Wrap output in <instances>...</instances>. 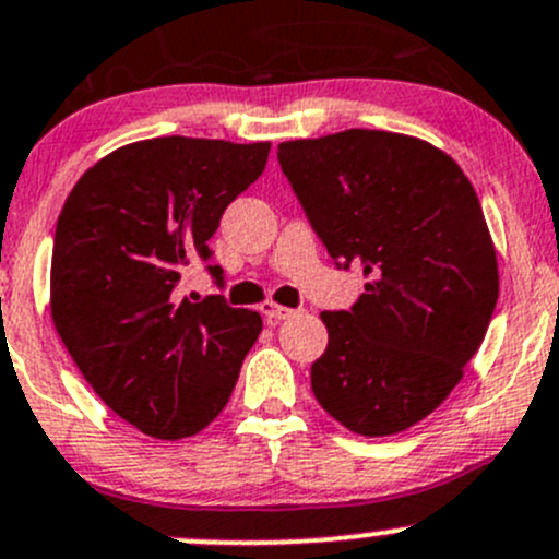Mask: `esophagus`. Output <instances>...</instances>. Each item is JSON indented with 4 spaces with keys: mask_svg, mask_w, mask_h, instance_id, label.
Listing matches in <instances>:
<instances>
[{
    "mask_svg": "<svg viewBox=\"0 0 559 559\" xmlns=\"http://www.w3.org/2000/svg\"><path fill=\"white\" fill-rule=\"evenodd\" d=\"M259 311L264 313V319L270 321V324H275V321H284V319H289L292 313V308H286V306H278V302H273V300H267V302H262V306H259Z\"/></svg>",
    "mask_w": 559,
    "mask_h": 559,
    "instance_id": "obj_1",
    "label": "esophagus"
}]
</instances>
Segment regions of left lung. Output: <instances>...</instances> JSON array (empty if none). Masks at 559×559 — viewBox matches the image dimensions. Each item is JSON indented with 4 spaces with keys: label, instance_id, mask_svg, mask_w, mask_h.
Wrapping results in <instances>:
<instances>
[{
    "label": "left lung",
    "instance_id": "1",
    "mask_svg": "<svg viewBox=\"0 0 559 559\" xmlns=\"http://www.w3.org/2000/svg\"><path fill=\"white\" fill-rule=\"evenodd\" d=\"M278 162L337 267L370 278L352 311L321 313L316 400L357 436L408 430L460 384L498 302L473 183L436 145L381 129L289 140Z\"/></svg>",
    "mask_w": 559,
    "mask_h": 559
}]
</instances>
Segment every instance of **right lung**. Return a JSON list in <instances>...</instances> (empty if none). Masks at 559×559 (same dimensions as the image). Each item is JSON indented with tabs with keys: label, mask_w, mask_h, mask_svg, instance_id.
Instances as JSON below:
<instances>
[{
	"label": "right lung",
	"mask_w": 559,
	"mask_h": 559,
	"mask_svg": "<svg viewBox=\"0 0 559 559\" xmlns=\"http://www.w3.org/2000/svg\"><path fill=\"white\" fill-rule=\"evenodd\" d=\"M270 143L154 138L88 167L56 222L50 316L83 379L140 432L205 430L224 411L262 316L222 295L178 300L229 202L267 165Z\"/></svg>",
	"instance_id": "right-lung-1"
}]
</instances>
